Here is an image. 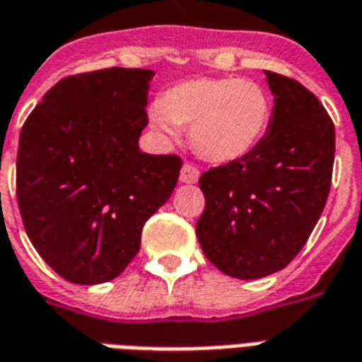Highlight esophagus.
Wrapping results in <instances>:
<instances>
[{
    "label": "esophagus",
    "instance_id": "obj_1",
    "mask_svg": "<svg viewBox=\"0 0 362 362\" xmlns=\"http://www.w3.org/2000/svg\"><path fill=\"white\" fill-rule=\"evenodd\" d=\"M199 180V170L192 165H184L180 170V182L184 184H195V182Z\"/></svg>",
    "mask_w": 362,
    "mask_h": 362
}]
</instances>
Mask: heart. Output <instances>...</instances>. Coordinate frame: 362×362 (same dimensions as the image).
I'll use <instances>...</instances> for the list:
<instances>
[{
    "mask_svg": "<svg viewBox=\"0 0 362 362\" xmlns=\"http://www.w3.org/2000/svg\"><path fill=\"white\" fill-rule=\"evenodd\" d=\"M272 105L261 86L240 78H189L168 88L149 109V122L174 140L192 127L195 151L213 163L249 155L269 130Z\"/></svg>",
    "mask_w": 362,
    "mask_h": 362,
    "instance_id": "b5f03b06",
    "label": "heart"
}]
</instances>
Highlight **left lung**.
Listing matches in <instances>:
<instances>
[{
	"mask_svg": "<svg viewBox=\"0 0 362 362\" xmlns=\"http://www.w3.org/2000/svg\"><path fill=\"white\" fill-rule=\"evenodd\" d=\"M274 95L263 141L202 174L205 211L195 232L216 269L240 280L282 270L301 251L328 199L336 130L303 84L267 71Z\"/></svg>",
	"mask_w": 362,
	"mask_h": 362,
	"instance_id": "8db88e82",
	"label": "left lung"
}]
</instances>
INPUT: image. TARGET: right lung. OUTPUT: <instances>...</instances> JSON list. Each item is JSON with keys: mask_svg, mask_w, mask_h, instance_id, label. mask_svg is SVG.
<instances>
[{"mask_svg": "<svg viewBox=\"0 0 362 362\" xmlns=\"http://www.w3.org/2000/svg\"><path fill=\"white\" fill-rule=\"evenodd\" d=\"M155 72L105 69L45 93L18 140L17 199L24 228L59 276L95 286L138 253L147 218L170 199L176 155L140 149Z\"/></svg>", "mask_w": 362, "mask_h": 362, "instance_id": "1", "label": "right lung"}]
</instances>
